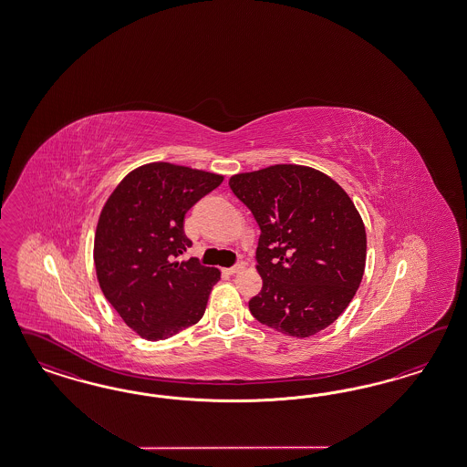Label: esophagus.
Instances as JSON below:
<instances>
[{
	"mask_svg": "<svg viewBox=\"0 0 467 467\" xmlns=\"http://www.w3.org/2000/svg\"><path fill=\"white\" fill-rule=\"evenodd\" d=\"M244 269V262H238L236 265H233V267H229L226 269L227 274H238L241 270Z\"/></svg>",
	"mask_w": 467,
	"mask_h": 467,
	"instance_id": "1",
	"label": "esophagus"
}]
</instances>
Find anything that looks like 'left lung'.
Wrapping results in <instances>:
<instances>
[{
	"mask_svg": "<svg viewBox=\"0 0 467 467\" xmlns=\"http://www.w3.org/2000/svg\"><path fill=\"white\" fill-rule=\"evenodd\" d=\"M233 193L260 227L262 291L248 306L264 326L310 337L351 303L367 264V231L353 200L324 172L275 164L234 174Z\"/></svg>",
	"mask_w": 467,
	"mask_h": 467,
	"instance_id": "1",
	"label": "left lung"
}]
</instances>
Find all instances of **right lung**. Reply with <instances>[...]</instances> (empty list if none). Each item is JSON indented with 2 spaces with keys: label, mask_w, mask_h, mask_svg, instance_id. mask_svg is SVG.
<instances>
[{
  "label": "right lung",
  "mask_w": 467,
  "mask_h": 467,
  "mask_svg": "<svg viewBox=\"0 0 467 467\" xmlns=\"http://www.w3.org/2000/svg\"><path fill=\"white\" fill-rule=\"evenodd\" d=\"M224 176L170 162L131 171L102 207L94 238L100 289L141 339L162 340L203 317L221 272L182 260L186 213Z\"/></svg>",
  "instance_id": "obj_1"
}]
</instances>
